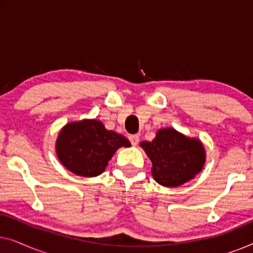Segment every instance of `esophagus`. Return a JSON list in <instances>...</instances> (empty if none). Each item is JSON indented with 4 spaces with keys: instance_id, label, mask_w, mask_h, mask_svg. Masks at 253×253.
<instances>
[{
    "instance_id": "1",
    "label": "esophagus",
    "mask_w": 253,
    "mask_h": 253,
    "mask_svg": "<svg viewBox=\"0 0 253 253\" xmlns=\"http://www.w3.org/2000/svg\"><path fill=\"white\" fill-rule=\"evenodd\" d=\"M129 140L131 141V144H132L133 146H136V145L139 143V137H138L137 134H131V136H129Z\"/></svg>"
}]
</instances>
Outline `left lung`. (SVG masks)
Instances as JSON below:
<instances>
[{"instance_id":"left-lung-1","label":"left lung","mask_w":253,"mask_h":253,"mask_svg":"<svg viewBox=\"0 0 253 253\" xmlns=\"http://www.w3.org/2000/svg\"><path fill=\"white\" fill-rule=\"evenodd\" d=\"M140 146L152 161L153 178L167 188H176L195 178L205 164L202 141L172 127L160 129L153 140L141 141Z\"/></svg>"}]
</instances>
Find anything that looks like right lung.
I'll return each mask as SVG.
<instances>
[{"label": "right lung", "mask_w": 253, "mask_h": 253, "mask_svg": "<svg viewBox=\"0 0 253 253\" xmlns=\"http://www.w3.org/2000/svg\"><path fill=\"white\" fill-rule=\"evenodd\" d=\"M131 146L122 134L107 130L102 122L83 120L68 123L56 140L58 160L68 170L84 177L105 171L108 161L120 147Z\"/></svg>", "instance_id": "add662e5"}]
</instances>
